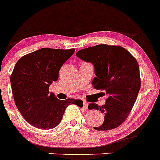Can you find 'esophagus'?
Wrapping results in <instances>:
<instances>
[{"label": "esophagus", "mask_w": 160, "mask_h": 160, "mask_svg": "<svg viewBox=\"0 0 160 160\" xmlns=\"http://www.w3.org/2000/svg\"><path fill=\"white\" fill-rule=\"evenodd\" d=\"M83 108L87 109L88 108V103L87 102H83Z\"/></svg>", "instance_id": "esophagus-1"}]
</instances>
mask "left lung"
<instances>
[{
    "label": "left lung",
    "instance_id": "left-lung-1",
    "mask_svg": "<svg viewBox=\"0 0 160 160\" xmlns=\"http://www.w3.org/2000/svg\"><path fill=\"white\" fill-rule=\"evenodd\" d=\"M76 56L94 65L96 77L92 86L108 95L104 105H88V109H99L104 116L103 124L94 129L108 130L118 128L130 114L141 86L137 61L124 48L108 45L82 49Z\"/></svg>",
    "mask_w": 160,
    "mask_h": 160
}]
</instances>
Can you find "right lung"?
<instances>
[{"mask_svg": "<svg viewBox=\"0 0 160 160\" xmlns=\"http://www.w3.org/2000/svg\"><path fill=\"white\" fill-rule=\"evenodd\" d=\"M74 51L44 48L24 56L15 64L10 77L13 98L21 114L32 126L42 130L54 128L68 105L81 104V100L61 101L48 89Z\"/></svg>", "mask_w": 160, "mask_h": 160, "instance_id": "add662e5", "label": "right lung"}]
</instances>
